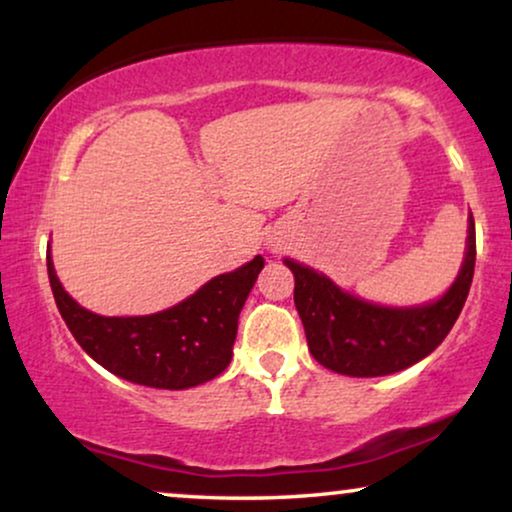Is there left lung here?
Returning a JSON list of instances; mask_svg holds the SVG:
<instances>
[{
  "mask_svg": "<svg viewBox=\"0 0 512 512\" xmlns=\"http://www.w3.org/2000/svg\"><path fill=\"white\" fill-rule=\"evenodd\" d=\"M296 286L293 300L307 347L321 366L349 377H380L429 356L452 331L475 270V223H468L466 258L450 291L419 307H382L349 296L326 275L286 258Z\"/></svg>",
  "mask_w": 512,
  "mask_h": 512,
  "instance_id": "obj_1",
  "label": "left lung"
}]
</instances>
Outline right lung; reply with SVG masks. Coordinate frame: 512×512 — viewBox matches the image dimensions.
<instances>
[{
	"label": "right lung",
	"mask_w": 512,
	"mask_h": 512,
	"mask_svg": "<svg viewBox=\"0 0 512 512\" xmlns=\"http://www.w3.org/2000/svg\"><path fill=\"white\" fill-rule=\"evenodd\" d=\"M263 258L214 277L184 303L149 317H100L62 289L46 256L55 305L83 352L123 380L153 389H188L214 380L233 359L237 317Z\"/></svg>",
	"instance_id": "add662e5"
}]
</instances>
